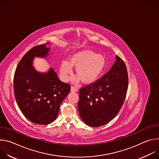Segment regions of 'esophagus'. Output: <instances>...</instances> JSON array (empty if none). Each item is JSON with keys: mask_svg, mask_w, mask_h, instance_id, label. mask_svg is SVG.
I'll use <instances>...</instances> for the list:
<instances>
[{"mask_svg": "<svg viewBox=\"0 0 159 159\" xmlns=\"http://www.w3.org/2000/svg\"><path fill=\"white\" fill-rule=\"evenodd\" d=\"M70 91L71 92H77V91H78V89L77 87L72 86L70 88Z\"/></svg>", "mask_w": 159, "mask_h": 159, "instance_id": "1", "label": "esophagus"}]
</instances>
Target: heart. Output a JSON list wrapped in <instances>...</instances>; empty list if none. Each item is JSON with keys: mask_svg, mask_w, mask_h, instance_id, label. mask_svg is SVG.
Returning <instances> with one entry per match:
<instances>
[{"mask_svg": "<svg viewBox=\"0 0 159 159\" xmlns=\"http://www.w3.org/2000/svg\"><path fill=\"white\" fill-rule=\"evenodd\" d=\"M106 61L105 57L101 55L85 50L74 53L70 60H63L60 65L61 79L66 82L72 74L73 66H76L78 75L72 79L74 83H77L81 79L85 83L96 81L104 70Z\"/></svg>", "mask_w": 159, "mask_h": 159, "instance_id": "obj_1", "label": "heart"}]
</instances>
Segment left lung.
<instances>
[{
  "mask_svg": "<svg viewBox=\"0 0 159 159\" xmlns=\"http://www.w3.org/2000/svg\"><path fill=\"white\" fill-rule=\"evenodd\" d=\"M128 87L126 65L116 55L115 63L104 75L80 89L78 110L82 120L92 127L109 123L121 108Z\"/></svg>",
  "mask_w": 159,
  "mask_h": 159,
  "instance_id": "1",
  "label": "left lung"
}]
</instances>
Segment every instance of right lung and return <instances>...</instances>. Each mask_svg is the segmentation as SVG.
Listing matches in <instances>:
<instances>
[{
	"mask_svg": "<svg viewBox=\"0 0 159 159\" xmlns=\"http://www.w3.org/2000/svg\"><path fill=\"white\" fill-rule=\"evenodd\" d=\"M47 43L30 50L19 62L14 77L17 104L25 116L38 125H48L57 118L60 106L69 94L70 85L61 82L52 68L47 72L35 70V57L46 58L50 48Z\"/></svg>",
	"mask_w": 159,
	"mask_h": 159,
	"instance_id": "add662e5",
	"label": "right lung"
}]
</instances>
